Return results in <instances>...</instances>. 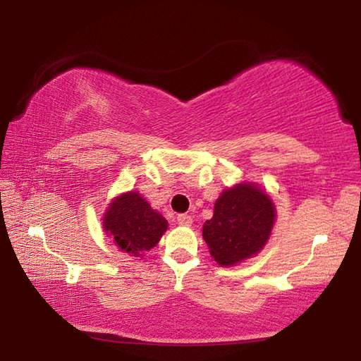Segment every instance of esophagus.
<instances>
[{
    "label": "esophagus",
    "instance_id": "obj_1",
    "mask_svg": "<svg viewBox=\"0 0 361 361\" xmlns=\"http://www.w3.org/2000/svg\"><path fill=\"white\" fill-rule=\"evenodd\" d=\"M176 221H178V224H181V226H191L192 216L186 215V213H180V215L176 216Z\"/></svg>",
    "mask_w": 361,
    "mask_h": 361
}]
</instances>
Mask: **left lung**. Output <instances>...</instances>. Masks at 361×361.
I'll list each match as a JSON object with an SVG mask.
<instances>
[{"label":"left lung","mask_w":361,"mask_h":361,"mask_svg":"<svg viewBox=\"0 0 361 361\" xmlns=\"http://www.w3.org/2000/svg\"><path fill=\"white\" fill-rule=\"evenodd\" d=\"M276 209L255 185L226 189L215 204L202 235L218 264L234 266L259 252L271 235Z\"/></svg>","instance_id":"left-lung-1"}]
</instances>
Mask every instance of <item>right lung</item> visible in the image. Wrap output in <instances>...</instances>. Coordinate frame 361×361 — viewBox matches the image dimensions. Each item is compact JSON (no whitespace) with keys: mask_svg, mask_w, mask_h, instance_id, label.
Instances as JSON below:
<instances>
[{"mask_svg":"<svg viewBox=\"0 0 361 361\" xmlns=\"http://www.w3.org/2000/svg\"><path fill=\"white\" fill-rule=\"evenodd\" d=\"M103 221L116 245L133 256H142L146 250L156 247L167 229V219L152 210L138 192L116 197Z\"/></svg>","mask_w":361,"mask_h":361,"instance_id":"right-lung-1","label":"right lung"}]
</instances>
